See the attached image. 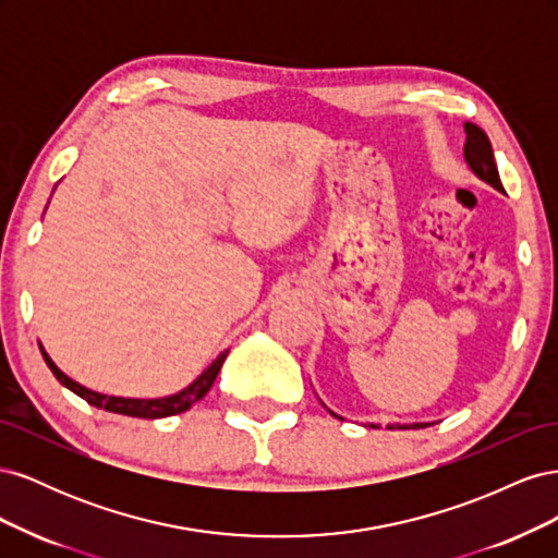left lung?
<instances>
[{"label": "left lung", "mask_w": 558, "mask_h": 558, "mask_svg": "<svg viewBox=\"0 0 558 558\" xmlns=\"http://www.w3.org/2000/svg\"><path fill=\"white\" fill-rule=\"evenodd\" d=\"M465 146H463V156H465V162L470 167V172L475 174L477 179H482L484 183L494 185L496 191L502 193V183H500V174H498V167H496V156H494V148H492V142H488V137L484 134L482 128H477L475 123H465ZM324 404V402H320ZM326 408V404H324ZM332 416L342 418L340 414H335L332 410H328ZM430 426L428 421H416V424H388L386 428L388 430H410V428H426ZM369 428H375V424H369Z\"/></svg>", "instance_id": "left-lung-1"}]
</instances>
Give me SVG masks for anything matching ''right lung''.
<instances>
[{"mask_svg": "<svg viewBox=\"0 0 558 558\" xmlns=\"http://www.w3.org/2000/svg\"><path fill=\"white\" fill-rule=\"evenodd\" d=\"M41 356L46 361V365L50 367V373L56 375V379L70 388L72 393H76L78 398H83L86 402H90L93 408L107 410L113 414H125V416H137V418H162V416H174L181 414L185 410H191L197 400H202L207 396V391L211 388V384L216 381L218 373H221L223 361L228 359V349L221 351L216 356V361L202 373L193 384H189L185 388H181L179 393L172 396H162V398H123V396H107V393H97L93 388L83 386L78 381H74L72 377H66L62 369L53 363V359L48 356L46 349L39 344Z\"/></svg>", "mask_w": 558, "mask_h": 558, "instance_id": "obj_1", "label": "right lung"}]
</instances>
